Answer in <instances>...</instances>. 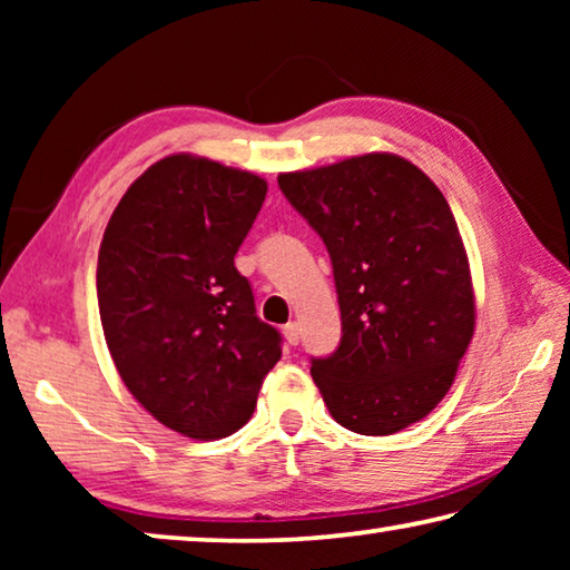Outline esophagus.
I'll use <instances>...</instances> for the list:
<instances>
[{"label":"esophagus","instance_id":"obj_1","mask_svg":"<svg viewBox=\"0 0 570 570\" xmlns=\"http://www.w3.org/2000/svg\"><path fill=\"white\" fill-rule=\"evenodd\" d=\"M284 340L292 344V346H296L298 344V340H302V330H298V324L296 322H292V324H286L284 326Z\"/></svg>","mask_w":570,"mask_h":570}]
</instances>
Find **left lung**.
<instances>
[{"label":"left lung","instance_id":"8db88e82","mask_svg":"<svg viewBox=\"0 0 570 570\" xmlns=\"http://www.w3.org/2000/svg\"><path fill=\"white\" fill-rule=\"evenodd\" d=\"M278 188L332 258L342 342L312 360L332 417L360 435L428 417L475 332L468 254L445 196L392 153L282 173Z\"/></svg>","mask_w":570,"mask_h":570}]
</instances>
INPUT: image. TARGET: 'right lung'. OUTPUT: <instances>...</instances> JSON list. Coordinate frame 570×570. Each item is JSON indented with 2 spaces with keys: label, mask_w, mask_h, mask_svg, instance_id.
Wrapping results in <instances>:
<instances>
[{
  "label": "right lung",
  "mask_w": 570,
  "mask_h": 570,
  "mask_svg": "<svg viewBox=\"0 0 570 570\" xmlns=\"http://www.w3.org/2000/svg\"><path fill=\"white\" fill-rule=\"evenodd\" d=\"M266 180L168 156L125 190L98 256L105 342L125 387L166 428L218 440L244 428L282 334L256 316L234 256Z\"/></svg>",
  "instance_id": "obj_1"
}]
</instances>
